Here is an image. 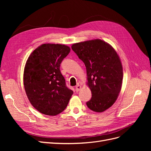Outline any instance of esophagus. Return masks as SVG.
I'll use <instances>...</instances> for the list:
<instances>
[{
  "instance_id": "esophagus-1",
  "label": "esophagus",
  "mask_w": 151,
  "mask_h": 151,
  "mask_svg": "<svg viewBox=\"0 0 151 151\" xmlns=\"http://www.w3.org/2000/svg\"><path fill=\"white\" fill-rule=\"evenodd\" d=\"M81 89V86L78 84H77V85L76 86V92H78V91H79Z\"/></svg>"
}]
</instances>
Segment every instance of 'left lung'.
I'll use <instances>...</instances> for the list:
<instances>
[{"mask_svg": "<svg viewBox=\"0 0 151 151\" xmlns=\"http://www.w3.org/2000/svg\"><path fill=\"white\" fill-rule=\"evenodd\" d=\"M72 49L86 67L92 98L86 103L96 112H103L116 101L122 88L123 68L114 48L101 40L75 43Z\"/></svg>", "mask_w": 151, "mask_h": 151, "instance_id": "left-lung-1", "label": "left lung"}]
</instances>
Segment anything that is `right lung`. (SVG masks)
<instances>
[{
  "label": "right lung",
  "mask_w": 151,
  "mask_h": 151,
  "mask_svg": "<svg viewBox=\"0 0 151 151\" xmlns=\"http://www.w3.org/2000/svg\"><path fill=\"white\" fill-rule=\"evenodd\" d=\"M64 45L43 44L31 53L24 71V86L33 106L44 115L55 116L67 107L73 94L60 70L70 52Z\"/></svg>",
  "instance_id": "1"
}]
</instances>
